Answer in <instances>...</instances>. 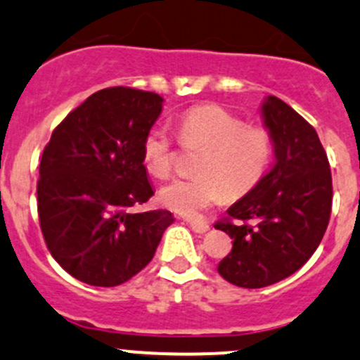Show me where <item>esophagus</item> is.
Returning a JSON list of instances; mask_svg holds the SVG:
<instances>
[{"mask_svg":"<svg viewBox=\"0 0 360 360\" xmlns=\"http://www.w3.org/2000/svg\"><path fill=\"white\" fill-rule=\"evenodd\" d=\"M188 224H190V228L195 231V233L203 235L209 231V224L203 223V221H188Z\"/></svg>","mask_w":360,"mask_h":360,"instance_id":"34e87169","label":"esophagus"}]
</instances>
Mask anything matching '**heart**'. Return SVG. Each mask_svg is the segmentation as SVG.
<instances>
[{
	"label": "heart",
	"mask_w": 360,
	"mask_h": 360,
	"mask_svg": "<svg viewBox=\"0 0 360 360\" xmlns=\"http://www.w3.org/2000/svg\"><path fill=\"white\" fill-rule=\"evenodd\" d=\"M177 139L184 150H200L193 179H177L160 190V202L186 217H198L210 207L238 200L257 186L274 158V136L264 125H249L219 104L193 106L177 120ZM144 169L167 179L174 169V151L162 129L144 136Z\"/></svg>",
	"instance_id": "b5f03b06"
}]
</instances>
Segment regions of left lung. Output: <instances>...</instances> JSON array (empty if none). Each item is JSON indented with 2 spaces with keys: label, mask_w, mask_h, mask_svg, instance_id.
I'll return each mask as SVG.
<instances>
[{
  "label": "left lung",
  "mask_w": 360,
  "mask_h": 360,
  "mask_svg": "<svg viewBox=\"0 0 360 360\" xmlns=\"http://www.w3.org/2000/svg\"><path fill=\"white\" fill-rule=\"evenodd\" d=\"M261 111L274 136V167L214 224L233 238L217 271L245 289L266 288L300 270L321 244L333 205L329 160L314 127L275 96Z\"/></svg>",
  "instance_id": "left-lung-1"
}]
</instances>
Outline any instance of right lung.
I'll return each instance as SVG.
<instances>
[{
  "label": "right lung",
  "instance_id": "add662e5",
  "mask_svg": "<svg viewBox=\"0 0 360 360\" xmlns=\"http://www.w3.org/2000/svg\"><path fill=\"white\" fill-rule=\"evenodd\" d=\"M162 103L146 90L103 89L69 112L43 150L39 228L53 259L85 284L130 281L172 224L169 210H134L155 195L141 148Z\"/></svg>",
  "mask_w": 360,
  "mask_h": 360
}]
</instances>
